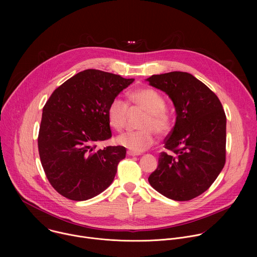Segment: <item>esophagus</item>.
Listing matches in <instances>:
<instances>
[{"instance_id": "obj_1", "label": "esophagus", "mask_w": 257, "mask_h": 257, "mask_svg": "<svg viewBox=\"0 0 257 257\" xmlns=\"http://www.w3.org/2000/svg\"><path fill=\"white\" fill-rule=\"evenodd\" d=\"M127 155H128L129 157H137V156H140L139 153H135V152H132V151H128V152H127Z\"/></svg>"}]
</instances>
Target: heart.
Segmentation results:
<instances>
[{
    "instance_id": "1",
    "label": "heart",
    "mask_w": 257,
    "mask_h": 257,
    "mask_svg": "<svg viewBox=\"0 0 257 257\" xmlns=\"http://www.w3.org/2000/svg\"><path fill=\"white\" fill-rule=\"evenodd\" d=\"M131 102L142 108L146 115L141 120L139 127L135 131H127L116 138L119 145L140 153L150 149L156 141V132L165 134L171 127V117L166 111L164 97L155 89L142 87L133 90L129 94ZM128 105L119 97L111 100L106 108V119L108 125L116 131H121L126 123Z\"/></svg>"
}]
</instances>
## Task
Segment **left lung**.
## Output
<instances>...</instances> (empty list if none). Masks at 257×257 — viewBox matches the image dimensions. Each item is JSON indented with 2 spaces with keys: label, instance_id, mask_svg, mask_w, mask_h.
Returning <instances> with one entry per match:
<instances>
[{
  "label": "left lung",
  "instance_id": "1",
  "mask_svg": "<svg viewBox=\"0 0 257 257\" xmlns=\"http://www.w3.org/2000/svg\"><path fill=\"white\" fill-rule=\"evenodd\" d=\"M165 91L176 108V124L165 139L150 184L164 196L191 200L205 192L226 163V114L215 93L186 72L148 79Z\"/></svg>",
  "mask_w": 257,
  "mask_h": 257
}]
</instances>
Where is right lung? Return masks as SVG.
I'll use <instances>...</instances> for the list:
<instances>
[{
  "instance_id": "1",
  "label": "right lung",
  "mask_w": 257,
  "mask_h": 257,
  "mask_svg": "<svg viewBox=\"0 0 257 257\" xmlns=\"http://www.w3.org/2000/svg\"><path fill=\"white\" fill-rule=\"evenodd\" d=\"M134 79L87 69L57 87L44 108L38 145L42 166L62 196L82 201L106 189L125 159L124 146L96 150L112 137L107 105Z\"/></svg>"
}]
</instances>
